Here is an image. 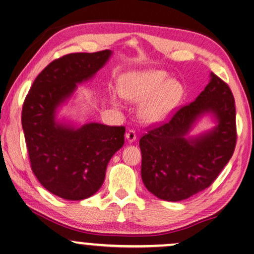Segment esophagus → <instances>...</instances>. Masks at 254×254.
Masks as SVG:
<instances>
[{
    "mask_svg": "<svg viewBox=\"0 0 254 254\" xmlns=\"http://www.w3.org/2000/svg\"><path fill=\"white\" fill-rule=\"evenodd\" d=\"M126 138L128 142H133L137 139V133L134 130H128L126 134Z\"/></svg>",
    "mask_w": 254,
    "mask_h": 254,
    "instance_id": "esophagus-1",
    "label": "esophagus"
}]
</instances>
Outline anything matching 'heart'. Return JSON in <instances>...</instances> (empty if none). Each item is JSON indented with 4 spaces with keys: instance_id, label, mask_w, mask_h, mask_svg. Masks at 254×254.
<instances>
[{
    "instance_id": "heart-1",
    "label": "heart",
    "mask_w": 254,
    "mask_h": 254,
    "mask_svg": "<svg viewBox=\"0 0 254 254\" xmlns=\"http://www.w3.org/2000/svg\"><path fill=\"white\" fill-rule=\"evenodd\" d=\"M119 90L127 101H144L139 108V117L148 124L166 121L183 96L182 85L171 80L163 71L158 70L134 71L124 74L120 79Z\"/></svg>"
}]
</instances>
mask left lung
I'll return each instance as SVG.
<instances>
[{"label": "left lung", "instance_id": "8db88e82", "mask_svg": "<svg viewBox=\"0 0 254 254\" xmlns=\"http://www.w3.org/2000/svg\"><path fill=\"white\" fill-rule=\"evenodd\" d=\"M213 113L218 126L194 138L186 134L199 117ZM235 99L228 84L210 72L198 98L181 107L161 126L139 140L141 178L147 190L162 200L181 201L208 188L234 154Z\"/></svg>", "mask_w": 254, "mask_h": 254}]
</instances>
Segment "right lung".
Segmentation results:
<instances>
[{
  "mask_svg": "<svg viewBox=\"0 0 254 254\" xmlns=\"http://www.w3.org/2000/svg\"><path fill=\"white\" fill-rule=\"evenodd\" d=\"M110 56L107 49L60 57L39 73L25 98L21 126L32 171L60 198L83 200L94 194L110 159L124 144V127L88 123L76 127L56 121L57 108Z\"/></svg>",
  "mask_w": 254,
  "mask_h": 254,
  "instance_id": "right-lung-1",
  "label": "right lung"
}]
</instances>
